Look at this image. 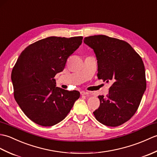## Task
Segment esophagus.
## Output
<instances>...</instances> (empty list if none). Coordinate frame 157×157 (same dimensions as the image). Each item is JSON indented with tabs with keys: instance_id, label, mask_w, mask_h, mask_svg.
Masks as SVG:
<instances>
[{
	"instance_id": "obj_1",
	"label": "esophagus",
	"mask_w": 157,
	"mask_h": 157,
	"mask_svg": "<svg viewBox=\"0 0 157 157\" xmlns=\"http://www.w3.org/2000/svg\"><path fill=\"white\" fill-rule=\"evenodd\" d=\"M80 93L82 95H88L90 94V92L87 91H82Z\"/></svg>"
}]
</instances>
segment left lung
Returning <instances> with one entry per match:
<instances>
[{
  "label": "left lung",
  "instance_id": "1",
  "mask_svg": "<svg viewBox=\"0 0 157 157\" xmlns=\"http://www.w3.org/2000/svg\"><path fill=\"white\" fill-rule=\"evenodd\" d=\"M84 42L94 50L98 78L113 83L106 97L98 96L100 106L93 113L103 125H121L135 114L146 90L144 63L130 44L121 40L96 35L86 37Z\"/></svg>",
  "mask_w": 157,
  "mask_h": 157
}]
</instances>
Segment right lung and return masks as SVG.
Listing matches in <instances>:
<instances>
[{
    "label": "right lung",
    "instance_id": "obj_1",
    "mask_svg": "<svg viewBox=\"0 0 157 157\" xmlns=\"http://www.w3.org/2000/svg\"><path fill=\"white\" fill-rule=\"evenodd\" d=\"M82 36H51L27 46L13 67L14 97L32 121L52 126L64 119L80 94L56 87L54 79L63 71L69 56L82 42Z\"/></svg>",
    "mask_w": 157,
    "mask_h": 157
}]
</instances>
